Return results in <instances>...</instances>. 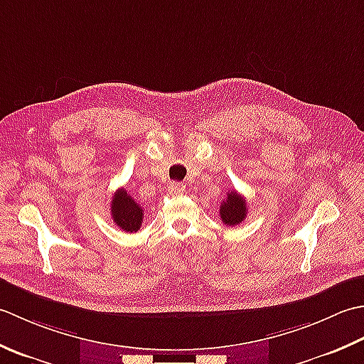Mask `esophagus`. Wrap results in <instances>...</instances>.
I'll return each mask as SVG.
<instances>
[{
  "label": "esophagus",
  "mask_w": 364,
  "mask_h": 364,
  "mask_svg": "<svg viewBox=\"0 0 364 364\" xmlns=\"http://www.w3.org/2000/svg\"><path fill=\"white\" fill-rule=\"evenodd\" d=\"M183 190H185V185H183V183L176 182V183H171V185H169V193H171V195H174V196H179V195H182Z\"/></svg>",
  "instance_id": "34e87169"
}]
</instances>
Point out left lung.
I'll return each instance as SVG.
<instances>
[{"label":"left lung","instance_id":"8db88e82","mask_svg":"<svg viewBox=\"0 0 364 364\" xmlns=\"http://www.w3.org/2000/svg\"><path fill=\"white\" fill-rule=\"evenodd\" d=\"M247 201L235 190L228 193V198L220 205V218L226 226H237L247 217Z\"/></svg>","mask_w":364,"mask_h":364}]
</instances>
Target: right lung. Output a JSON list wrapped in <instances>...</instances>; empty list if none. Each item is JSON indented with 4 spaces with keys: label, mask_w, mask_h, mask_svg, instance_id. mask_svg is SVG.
I'll return each instance as SVG.
<instances>
[{
    "label": "right lung",
    "mask_w": 364,
    "mask_h": 364,
    "mask_svg": "<svg viewBox=\"0 0 364 364\" xmlns=\"http://www.w3.org/2000/svg\"><path fill=\"white\" fill-rule=\"evenodd\" d=\"M143 207L124 188L117 190L111 199V217L117 228L125 232H136L143 225Z\"/></svg>",
    "instance_id": "obj_1"
}]
</instances>
